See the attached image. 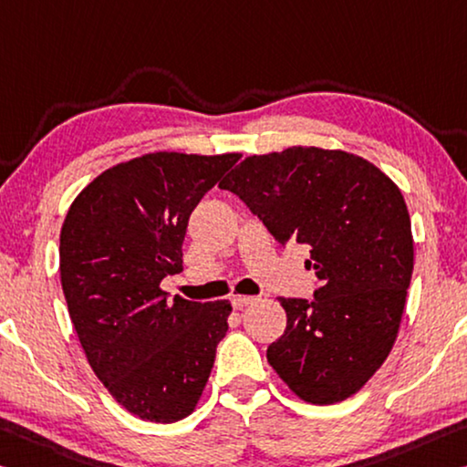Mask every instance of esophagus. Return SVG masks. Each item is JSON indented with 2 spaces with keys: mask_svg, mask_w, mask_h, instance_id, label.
Wrapping results in <instances>:
<instances>
[{
  "mask_svg": "<svg viewBox=\"0 0 467 467\" xmlns=\"http://www.w3.org/2000/svg\"><path fill=\"white\" fill-rule=\"evenodd\" d=\"M254 301H255V297H251V295H233V297H231L233 307H236V309L245 307V306H249V303H254Z\"/></svg>",
  "mask_w": 467,
  "mask_h": 467,
  "instance_id": "esophagus-1",
  "label": "esophagus"
}]
</instances>
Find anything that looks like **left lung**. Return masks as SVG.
I'll return each instance as SVG.
<instances>
[{
	"instance_id": "8db88e82",
	"label": "left lung",
	"mask_w": 467,
	"mask_h": 467,
	"mask_svg": "<svg viewBox=\"0 0 467 467\" xmlns=\"http://www.w3.org/2000/svg\"><path fill=\"white\" fill-rule=\"evenodd\" d=\"M220 189L233 191L280 245H309L314 299L278 297L285 335L268 361L303 401L358 393L393 349L413 272L410 212L397 184L355 153L320 147L249 155Z\"/></svg>"
}]
</instances>
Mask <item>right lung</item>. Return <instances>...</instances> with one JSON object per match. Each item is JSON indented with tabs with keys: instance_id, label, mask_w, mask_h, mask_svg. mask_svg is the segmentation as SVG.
<instances>
[{
	"instance_id": "right-lung-1",
	"label": "right lung",
	"mask_w": 467,
	"mask_h": 467,
	"mask_svg": "<svg viewBox=\"0 0 467 467\" xmlns=\"http://www.w3.org/2000/svg\"><path fill=\"white\" fill-rule=\"evenodd\" d=\"M239 153L158 151L120 161L74 199L60 233V278L88 366L132 416L187 418L228 330L226 299H166L182 270L189 216Z\"/></svg>"
}]
</instances>
